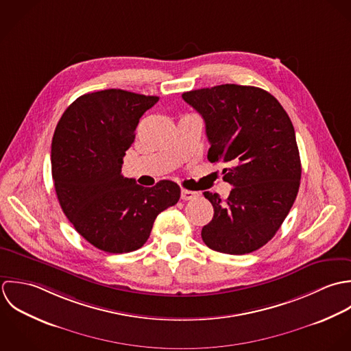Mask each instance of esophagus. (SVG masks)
I'll return each instance as SVG.
<instances>
[{
  "label": "esophagus",
  "mask_w": 351,
  "mask_h": 351,
  "mask_svg": "<svg viewBox=\"0 0 351 351\" xmlns=\"http://www.w3.org/2000/svg\"><path fill=\"white\" fill-rule=\"evenodd\" d=\"M180 197L183 201H190V199H195L199 197V194L197 191H190V190H182Z\"/></svg>",
  "instance_id": "esophagus-1"
}]
</instances>
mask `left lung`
<instances>
[{
  "mask_svg": "<svg viewBox=\"0 0 351 351\" xmlns=\"http://www.w3.org/2000/svg\"><path fill=\"white\" fill-rule=\"evenodd\" d=\"M182 97L205 121L209 161L234 164L222 171L233 186L225 201L204 193L214 215L202 240L222 254L256 251L274 237L298 193L301 161L291 121L273 95L256 86L223 84Z\"/></svg>",
  "mask_w": 351,
  "mask_h": 351,
  "instance_id": "1",
  "label": "left lung"
}]
</instances>
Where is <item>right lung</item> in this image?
I'll list each match as a JSON object with an SVG mask.
<instances>
[{
  "label": "right lung",
  "instance_id": "add662e5",
  "mask_svg": "<svg viewBox=\"0 0 351 351\" xmlns=\"http://www.w3.org/2000/svg\"><path fill=\"white\" fill-rule=\"evenodd\" d=\"M157 101V96L123 89L86 93L56 128L51 172L60 205L74 229L101 251L141 248L156 217L180 198V187L171 180L146 189L121 173L141 117Z\"/></svg>",
  "mask_w": 351,
  "mask_h": 351
}]
</instances>
